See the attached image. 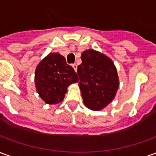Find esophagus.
<instances>
[{"label":"esophagus","mask_w":156,"mask_h":156,"mask_svg":"<svg viewBox=\"0 0 156 156\" xmlns=\"http://www.w3.org/2000/svg\"><path fill=\"white\" fill-rule=\"evenodd\" d=\"M72 66H73V69L75 70V72H77V69H78V65L76 64V63H74V64H73Z\"/></svg>","instance_id":"esophagus-1"}]
</instances>
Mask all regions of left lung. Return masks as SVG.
I'll return each instance as SVG.
<instances>
[{"label": "left lung", "instance_id": "left-lung-1", "mask_svg": "<svg viewBox=\"0 0 156 156\" xmlns=\"http://www.w3.org/2000/svg\"><path fill=\"white\" fill-rule=\"evenodd\" d=\"M78 67L79 88L86 107L101 110L111 103L119 88L116 68L111 59L94 49L83 51Z\"/></svg>", "mask_w": 156, "mask_h": 156}]
</instances>
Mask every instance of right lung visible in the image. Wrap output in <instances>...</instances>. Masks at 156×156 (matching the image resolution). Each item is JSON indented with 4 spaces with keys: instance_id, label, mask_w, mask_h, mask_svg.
Returning a JSON list of instances; mask_svg holds the SVG:
<instances>
[{
    "instance_id": "1",
    "label": "right lung",
    "mask_w": 156,
    "mask_h": 156,
    "mask_svg": "<svg viewBox=\"0 0 156 156\" xmlns=\"http://www.w3.org/2000/svg\"><path fill=\"white\" fill-rule=\"evenodd\" d=\"M78 81L77 73L58 52L43 58L35 71V85L39 96L46 104L55 105L62 101L68 87Z\"/></svg>"
}]
</instances>
